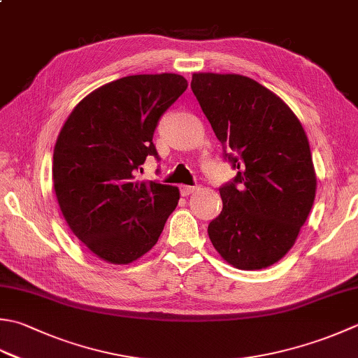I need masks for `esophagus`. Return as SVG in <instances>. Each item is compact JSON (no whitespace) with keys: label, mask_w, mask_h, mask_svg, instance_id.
<instances>
[{"label":"esophagus","mask_w":358,"mask_h":358,"mask_svg":"<svg viewBox=\"0 0 358 358\" xmlns=\"http://www.w3.org/2000/svg\"><path fill=\"white\" fill-rule=\"evenodd\" d=\"M195 191H197V186H181V195L183 197H187V195H191Z\"/></svg>","instance_id":"esophagus-1"}]
</instances>
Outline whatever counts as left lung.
I'll return each instance as SVG.
<instances>
[{
	"mask_svg": "<svg viewBox=\"0 0 358 358\" xmlns=\"http://www.w3.org/2000/svg\"><path fill=\"white\" fill-rule=\"evenodd\" d=\"M191 88L237 169L220 187L223 209L209 239L233 267L267 268L295 245L313 205L309 139L289 105L250 77L195 73Z\"/></svg>",
	"mask_w": 358,
	"mask_h": 358,
	"instance_id": "1",
	"label": "left lung"
}]
</instances>
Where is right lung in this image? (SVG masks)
Here are the masks:
<instances>
[{"mask_svg": "<svg viewBox=\"0 0 358 358\" xmlns=\"http://www.w3.org/2000/svg\"><path fill=\"white\" fill-rule=\"evenodd\" d=\"M183 76H127L76 105L54 147L52 180L60 211L102 261L125 265L150 251L180 200L178 187L138 181L164 111L185 93Z\"/></svg>", "mask_w": 358, "mask_h": 358, "instance_id": "add662e5", "label": "right lung"}]
</instances>
